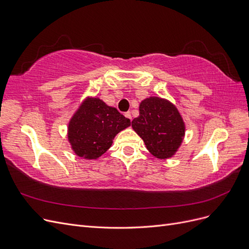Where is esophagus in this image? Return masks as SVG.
I'll return each instance as SVG.
<instances>
[{"instance_id": "1", "label": "esophagus", "mask_w": 249, "mask_h": 249, "mask_svg": "<svg viewBox=\"0 0 249 249\" xmlns=\"http://www.w3.org/2000/svg\"><path fill=\"white\" fill-rule=\"evenodd\" d=\"M124 116H125L126 118H129V119H131V120H132V115H131V112H125V113H124Z\"/></svg>"}]
</instances>
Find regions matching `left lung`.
<instances>
[{
  "mask_svg": "<svg viewBox=\"0 0 249 249\" xmlns=\"http://www.w3.org/2000/svg\"><path fill=\"white\" fill-rule=\"evenodd\" d=\"M132 126L158 159L175 155L185 136V124L177 107L158 96L140 103L139 116L133 119Z\"/></svg>",
  "mask_w": 249,
  "mask_h": 249,
  "instance_id": "1",
  "label": "left lung"
}]
</instances>
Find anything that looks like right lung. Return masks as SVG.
Here are the masks:
<instances>
[{"instance_id":"right-lung-1","label":"right lung","mask_w":249,"mask_h":249,"mask_svg":"<svg viewBox=\"0 0 249 249\" xmlns=\"http://www.w3.org/2000/svg\"><path fill=\"white\" fill-rule=\"evenodd\" d=\"M131 125L129 118L97 97L82 103L69 124V141L77 156L97 159L112 145L116 135Z\"/></svg>"}]
</instances>
